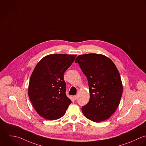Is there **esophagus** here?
I'll list each match as a JSON object with an SVG mask.
<instances>
[{"instance_id": "obj_1", "label": "esophagus", "mask_w": 146, "mask_h": 146, "mask_svg": "<svg viewBox=\"0 0 146 146\" xmlns=\"http://www.w3.org/2000/svg\"><path fill=\"white\" fill-rule=\"evenodd\" d=\"M73 99H74V100H77V99L78 96H74L73 97Z\"/></svg>"}]
</instances>
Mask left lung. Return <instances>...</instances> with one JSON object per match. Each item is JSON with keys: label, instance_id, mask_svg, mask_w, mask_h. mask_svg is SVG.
Masks as SVG:
<instances>
[{"label": "left lung", "instance_id": "1", "mask_svg": "<svg viewBox=\"0 0 146 146\" xmlns=\"http://www.w3.org/2000/svg\"><path fill=\"white\" fill-rule=\"evenodd\" d=\"M86 76L90 100L81 108L88 119L100 122L110 118L119 106L123 92L120 74L108 57L96 53L78 56L76 60Z\"/></svg>", "mask_w": 146, "mask_h": 146}]
</instances>
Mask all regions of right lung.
Segmentation results:
<instances>
[{"mask_svg": "<svg viewBox=\"0 0 146 146\" xmlns=\"http://www.w3.org/2000/svg\"><path fill=\"white\" fill-rule=\"evenodd\" d=\"M76 56L49 54L35 66L29 80L28 96L35 109L42 118L55 120L62 117L72 103L65 93L64 74Z\"/></svg>", "mask_w": 146, "mask_h": 146, "instance_id": "1", "label": "right lung"}]
</instances>
